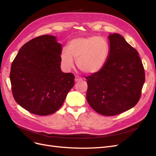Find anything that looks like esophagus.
Masks as SVG:
<instances>
[{"label": "esophagus", "instance_id": "esophagus-1", "mask_svg": "<svg viewBox=\"0 0 156 156\" xmlns=\"http://www.w3.org/2000/svg\"><path fill=\"white\" fill-rule=\"evenodd\" d=\"M74 80H75V82H80V81H82V78H81L80 77H79V76H76L75 77V78H74Z\"/></svg>", "mask_w": 156, "mask_h": 156}]
</instances>
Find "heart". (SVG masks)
<instances>
[{"label":"heart","mask_w":156,"mask_h":156,"mask_svg":"<svg viewBox=\"0 0 156 156\" xmlns=\"http://www.w3.org/2000/svg\"><path fill=\"white\" fill-rule=\"evenodd\" d=\"M109 53V44L104 37H77L69 42L68 47L62 49L61 60L63 67L69 70L74 66V58L80 71L91 74L102 70L108 62Z\"/></svg>","instance_id":"obj_1"}]
</instances>
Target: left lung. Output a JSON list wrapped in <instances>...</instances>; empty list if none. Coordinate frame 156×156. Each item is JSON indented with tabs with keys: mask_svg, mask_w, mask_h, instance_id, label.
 Returning a JSON list of instances; mask_svg holds the SVG:
<instances>
[{
	"mask_svg": "<svg viewBox=\"0 0 156 156\" xmlns=\"http://www.w3.org/2000/svg\"><path fill=\"white\" fill-rule=\"evenodd\" d=\"M110 53L102 70L86 77L87 100L105 116L122 113L134 107L140 97L145 74L138 52L119 34L108 36Z\"/></svg>",
	"mask_w": 156,
	"mask_h": 156,
	"instance_id": "8db88e82",
	"label": "left lung"
}]
</instances>
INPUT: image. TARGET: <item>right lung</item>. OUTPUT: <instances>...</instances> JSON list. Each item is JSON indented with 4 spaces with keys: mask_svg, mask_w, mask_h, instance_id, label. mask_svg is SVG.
Wrapping results in <instances>:
<instances>
[{
    "mask_svg": "<svg viewBox=\"0 0 156 156\" xmlns=\"http://www.w3.org/2000/svg\"><path fill=\"white\" fill-rule=\"evenodd\" d=\"M62 44L44 35L20 48L12 63L10 78L16 102L38 115L54 113L74 85V76L61 70Z\"/></svg>",
    "mask_w": 156,
    "mask_h": 156,
    "instance_id": "right-lung-1",
    "label": "right lung"
}]
</instances>
